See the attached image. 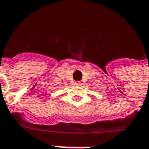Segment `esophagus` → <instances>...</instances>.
Here are the masks:
<instances>
[{
  "mask_svg": "<svg viewBox=\"0 0 149 149\" xmlns=\"http://www.w3.org/2000/svg\"><path fill=\"white\" fill-rule=\"evenodd\" d=\"M75 84H76L77 86H81L82 84H83V83L81 81H77L75 82Z\"/></svg>",
  "mask_w": 149,
  "mask_h": 149,
  "instance_id": "obj_1",
  "label": "esophagus"
}]
</instances>
